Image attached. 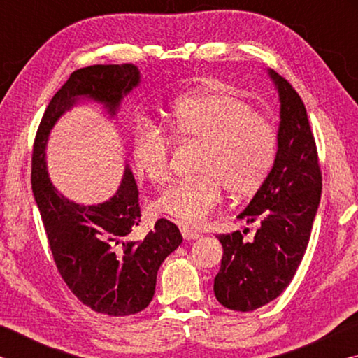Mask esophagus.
Instances as JSON below:
<instances>
[{
  "instance_id": "34e87169",
  "label": "esophagus",
  "mask_w": 358,
  "mask_h": 358,
  "mask_svg": "<svg viewBox=\"0 0 358 358\" xmlns=\"http://www.w3.org/2000/svg\"><path fill=\"white\" fill-rule=\"evenodd\" d=\"M181 235H183V238L187 240V241H192V240L201 238V235H199L197 232H194V230H191V229H187V227L181 229Z\"/></svg>"
}]
</instances>
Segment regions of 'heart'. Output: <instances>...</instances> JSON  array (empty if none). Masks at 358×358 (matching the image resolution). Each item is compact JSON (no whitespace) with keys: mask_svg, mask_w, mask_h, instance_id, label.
<instances>
[{"mask_svg":"<svg viewBox=\"0 0 358 358\" xmlns=\"http://www.w3.org/2000/svg\"><path fill=\"white\" fill-rule=\"evenodd\" d=\"M167 121L175 136L203 147L197 167L202 173L175 183L153 203L157 213L185 226H201L213 213L224 186L234 196H246L273 166L275 128L230 90L181 96L169 106ZM132 159L151 183L171 177V142L153 121L141 118L134 124Z\"/></svg>","mask_w":358,"mask_h":358,"instance_id":"b5f03b06","label":"heart"}]
</instances>
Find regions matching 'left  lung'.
<instances>
[{
	"label": "left lung",
	"instance_id": "8db88e82",
	"mask_svg": "<svg viewBox=\"0 0 358 358\" xmlns=\"http://www.w3.org/2000/svg\"><path fill=\"white\" fill-rule=\"evenodd\" d=\"M280 98L278 150L273 167L237 216L259 222L254 238L240 230L217 235L222 245L215 295L234 311H254L282 294L303 259L316 217L322 177L316 142L299 93L286 78L268 69Z\"/></svg>",
	"mask_w": 358,
	"mask_h": 358
}]
</instances>
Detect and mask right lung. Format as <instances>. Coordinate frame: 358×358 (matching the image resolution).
<instances>
[{
	"label": "right lung",
	"mask_w": 358,
	"mask_h": 358,
	"mask_svg": "<svg viewBox=\"0 0 358 358\" xmlns=\"http://www.w3.org/2000/svg\"><path fill=\"white\" fill-rule=\"evenodd\" d=\"M141 85L132 64H94L71 74L41 120L33 148L31 185L58 271L85 306L112 317L137 314L150 305L161 264L183 241L173 222L157 220L143 238L138 189L129 164L117 192L106 202L69 201L48 177L45 148L57 121L80 102L102 106L117 117L121 101Z\"/></svg>",
	"instance_id": "1"
}]
</instances>
